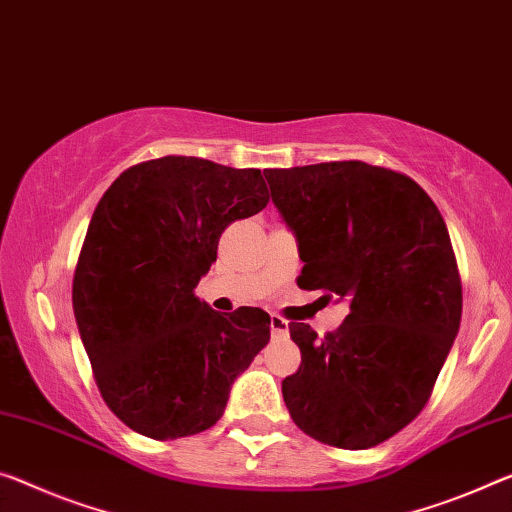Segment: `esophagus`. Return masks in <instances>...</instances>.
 Masks as SVG:
<instances>
[{"label": "esophagus", "mask_w": 512, "mask_h": 512, "mask_svg": "<svg viewBox=\"0 0 512 512\" xmlns=\"http://www.w3.org/2000/svg\"><path fill=\"white\" fill-rule=\"evenodd\" d=\"M270 327L274 334H281V336L288 334V320H283L281 316H270Z\"/></svg>", "instance_id": "esophagus-1"}]
</instances>
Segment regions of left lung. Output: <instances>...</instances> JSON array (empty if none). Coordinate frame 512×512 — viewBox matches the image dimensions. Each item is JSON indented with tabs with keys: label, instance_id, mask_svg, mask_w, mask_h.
Returning <instances> with one entry per match:
<instances>
[{
	"label": "left lung",
	"instance_id": "left-lung-1",
	"mask_svg": "<svg viewBox=\"0 0 512 512\" xmlns=\"http://www.w3.org/2000/svg\"><path fill=\"white\" fill-rule=\"evenodd\" d=\"M302 288L350 302L336 332L288 325L302 364L281 382L306 435L361 451L428 403L458 336L462 288L444 217L412 178L366 162L265 169Z\"/></svg>",
	"mask_w": 512,
	"mask_h": 512
}]
</instances>
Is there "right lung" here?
<instances>
[{
  "label": "right lung",
  "mask_w": 512,
  "mask_h": 512,
  "mask_svg": "<svg viewBox=\"0 0 512 512\" xmlns=\"http://www.w3.org/2000/svg\"><path fill=\"white\" fill-rule=\"evenodd\" d=\"M267 201L258 169L167 155L123 171L93 210L73 311L102 398L139 435L215 426L270 341L263 309L219 313L194 293L226 226Z\"/></svg>",
  "instance_id": "1"
}]
</instances>
